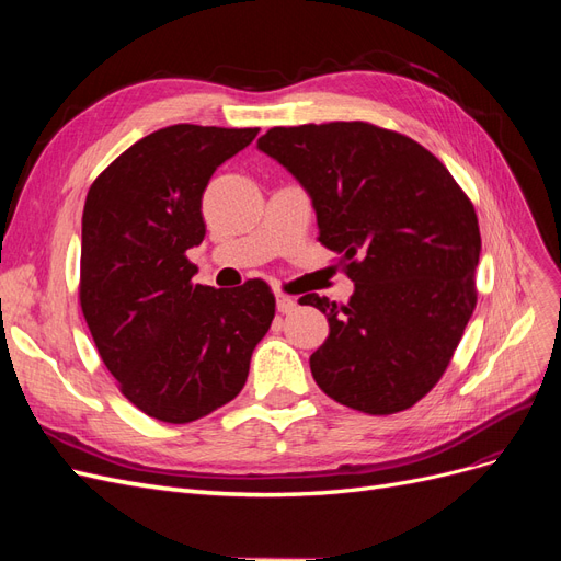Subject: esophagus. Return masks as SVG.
<instances>
[{
	"instance_id": "obj_1",
	"label": "esophagus",
	"mask_w": 561,
	"mask_h": 561,
	"mask_svg": "<svg viewBox=\"0 0 561 561\" xmlns=\"http://www.w3.org/2000/svg\"><path fill=\"white\" fill-rule=\"evenodd\" d=\"M276 309L280 311V313H293L295 309H297V301L293 299V297H287V295H276Z\"/></svg>"
}]
</instances>
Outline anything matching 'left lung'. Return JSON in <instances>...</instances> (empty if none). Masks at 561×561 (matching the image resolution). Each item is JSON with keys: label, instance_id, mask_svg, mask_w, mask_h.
Wrapping results in <instances>:
<instances>
[{"label": "left lung", "instance_id": "8db88e82", "mask_svg": "<svg viewBox=\"0 0 561 561\" xmlns=\"http://www.w3.org/2000/svg\"><path fill=\"white\" fill-rule=\"evenodd\" d=\"M257 147L307 190L318 241L355 283L342 307L299 299L330 322L309 360L316 383L365 414L410 410L445 375L478 304L470 198L426 147L365 122L278 126Z\"/></svg>", "mask_w": 561, "mask_h": 561}]
</instances>
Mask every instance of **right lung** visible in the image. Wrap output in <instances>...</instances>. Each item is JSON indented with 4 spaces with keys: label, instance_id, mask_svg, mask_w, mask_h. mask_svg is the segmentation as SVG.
<instances>
[{
    "label": "right lung",
    "instance_id": "1",
    "mask_svg": "<svg viewBox=\"0 0 561 561\" xmlns=\"http://www.w3.org/2000/svg\"><path fill=\"white\" fill-rule=\"evenodd\" d=\"M260 128L175 124L128 147L91 184L79 301L118 390L147 416L190 423L241 393L276 299L264 280L194 283L203 192Z\"/></svg>",
    "mask_w": 561,
    "mask_h": 561
}]
</instances>
